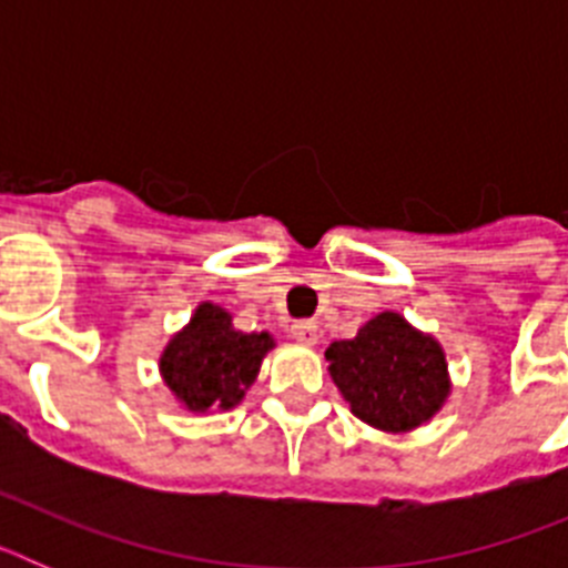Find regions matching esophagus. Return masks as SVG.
<instances>
[{"label":"esophagus","instance_id":"obj_1","mask_svg":"<svg viewBox=\"0 0 568 568\" xmlns=\"http://www.w3.org/2000/svg\"><path fill=\"white\" fill-rule=\"evenodd\" d=\"M293 338L304 346H315L318 344V324L315 321H295Z\"/></svg>","mask_w":568,"mask_h":568}]
</instances>
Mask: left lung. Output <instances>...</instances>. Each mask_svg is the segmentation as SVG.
I'll return each instance as SVG.
<instances>
[{"label":"left lung","mask_w":568,"mask_h":568,"mask_svg":"<svg viewBox=\"0 0 568 568\" xmlns=\"http://www.w3.org/2000/svg\"><path fill=\"white\" fill-rule=\"evenodd\" d=\"M324 355L355 418L381 433H413L438 415L453 393L438 338L393 310L366 321L355 338L333 341Z\"/></svg>","instance_id":"left-lung-1"}]
</instances>
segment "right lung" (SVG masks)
Here are the masks:
<instances>
[{
    "instance_id": "obj_1",
    "label": "right lung",
    "mask_w": 568,
    "mask_h": 568,
    "mask_svg": "<svg viewBox=\"0 0 568 568\" xmlns=\"http://www.w3.org/2000/svg\"><path fill=\"white\" fill-rule=\"evenodd\" d=\"M273 346L270 333H241L227 310L202 301L187 327L168 341L159 373L187 413H227L247 395Z\"/></svg>"
}]
</instances>
